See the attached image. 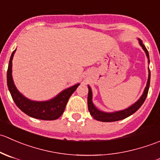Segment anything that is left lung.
<instances>
[{
    "label": "left lung",
    "mask_w": 160,
    "mask_h": 160,
    "mask_svg": "<svg viewBox=\"0 0 160 160\" xmlns=\"http://www.w3.org/2000/svg\"><path fill=\"white\" fill-rule=\"evenodd\" d=\"M139 44L140 46L142 47V49L145 50L146 53V56H147L148 59H149V52H148V50L146 49V46L142 44V42L139 39ZM149 84H150V70H149V78H148L147 81V85H146V88H145L144 93L142 95V97L140 98V99L138 100L137 102H135L133 105H132L128 108L125 109V110L120 111H116V112L113 113H106L103 112L98 110L94 105H93V102H92V92L91 89L89 86H88V110H89L90 115L92 117H93V118L96 119V120L100 121V122H116V121H120L122 119H125L126 118H128V116L132 115V114L135 112L136 111H138L139 109V108L142 105V104L144 103L145 100H146V97H147L148 92H149Z\"/></svg>",
    "instance_id": "1"
}]
</instances>
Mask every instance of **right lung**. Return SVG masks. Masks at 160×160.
<instances>
[{"label": "right lung", "instance_id": "1", "mask_svg": "<svg viewBox=\"0 0 160 160\" xmlns=\"http://www.w3.org/2000/svg\"><path fill=\"white\" fill-rule=\"evenodd\" d=\"M14 52L15 50L12 52L9 60L7 72V83L8 88L15 104L20 110L34 118L41 119V120H56L59 118L64 112L69 98L80 84L77 83L70 88H67L58 94L56 98L49 101H31L19 93L13 82L11 72H12V59Z\"/></svg>", "mask_w": 160, "mask_h": 160}]
</instances>
